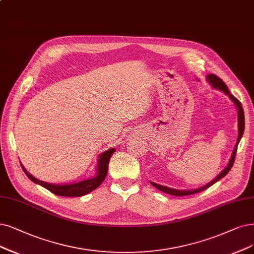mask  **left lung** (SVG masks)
<instances>
[{
  "label": "left lung",
  "instance_id": "1",
  "mask_svg": "<svg viewBox=\"0 0 254 254\" xmlns=\"http://www.w3.org/2000/svg\"><path fill=\"white\" fill-rule=\"evenodd\" d=\"M206 79H207V81L211 84V87L213 89H218L222 92H224L225 94H226L227 96H229V98L234 102V105L237 106V109H238V116H239V136H238V140H237V143L236 145H234V148L232 151V154H231V157H230V160L227 164V166L224 168V170L214 178V179L212 181H210L208 184H206L202 187H200V189H196V190H174V189H171V187H166V186H163V185H159L155 182H151V184L153 186H155L156 189H158L159 190H161L165 193H168V194H173V195H178V196H182V195H190V194H193V193H196V192H200L202 190H207L208 187H210L211 185H213L215 182H218L219 180H221L222 178H224L225 176H226L229 171L231 170V167L234 163V159H236V154H237V149H238V145H239V142L241 138L243 137V134H244V129H245V116H244V110H243V107H242V103L234 97L232 94H230L228 88L226 84H225V82L219 78L217 75L214 74H209L206 76Z\"/></svg>",
  "mask_w": 254,
  "mask_h": 254
}]
</instances>
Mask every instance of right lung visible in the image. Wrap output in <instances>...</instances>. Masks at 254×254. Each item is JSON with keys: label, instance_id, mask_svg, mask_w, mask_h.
Here are the masks:
<instances>
[{"label": "right lung", "instance_id": "1", "mask_svg": "<svg viewBox=\"0 0 254 254\" xmlns=\"http://www.w3.org/2000/svg\"><path fill=\"white\" fill-rule=\"evenodd\" d=\"M115 152V148H110L108 151L103 152L99 157H98V164H97V175L93 178H90V179L83 180L77 183H73V184H51V183H47L44 181H41L39 179H36L32 175L27 172L26 168L23 166L21 163V166L23 168L24 173L27 175V177L29 179L36 183L40 184L43 187H45L46 190H48L54 194L62 195V196H81L91 192L103 182L105 178L108 174V168H109V162L111 156L113 153Z\"/></svg>", "mask_w": 254, "mask_h": 254}]
</instances>
